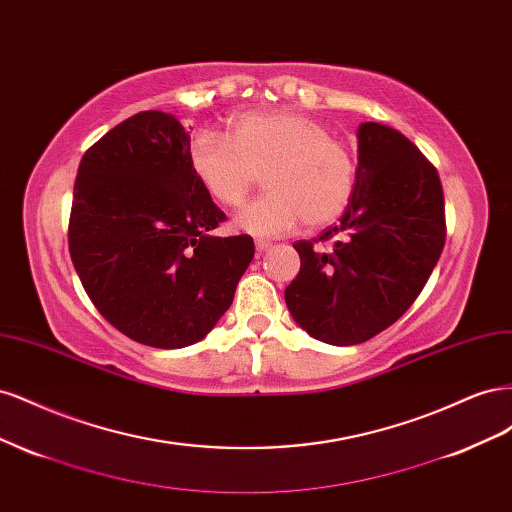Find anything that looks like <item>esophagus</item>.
Masks as SVG:
<instances>
[{"instance_id":"34e87169","label":"esophagus","mask_w":512,"mask_h":512,"mask_svg":"<svg viewBox=\"0 0 512 512\" xmlns=\"http://www.w3.org/2000/svg\"><path fill=\"white\" fill-rule=\"evenodd\" d=\"M267 250H271V243L258 239V241H256V252H258V254H265Z\"/></svg>"}]
</instances>
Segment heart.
Masks as SVG:
<instances>
[{"mask_svg":"<svg viewBox=\"0 0 512 512\" xmlns=\"http://www.w3.org/2000/svg\"><path fill=\"white\" fill-rule=\"evenodd\" d=\"M188 162L205 192L224 207H237L268 173L265 196L245 205L235 228L252 237H282L303 220L307 228L333 224L356 188L352 149L331 136L322 121L297 113H241L228 136L200 132Z\"/></svg>","mask_w":512,"mask_h":512,"instance_id":"b5f03b06","label":"heart"}]
</instances>
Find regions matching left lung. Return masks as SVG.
<instances>
[{
  "instance_id": "obj_1",
  "label": "left lung",
  "mask_w": 512,
  "mask_h": 512,
  "mask_svg": "<svg viewBox=\"0 0 512 512\" xmlns=\"http://www.w3.org/2000/svg\"><path fill=\"white\" fill-rule=\"evenodd\" d=\"M356 188L337 226L297 241L301 271L286 286L299 327L331 346L367 342L404 316L442 254L444 194L438 170L382 123L356 130ZM331 240L327 251L314 246Z\"/></svg>"
}]
</instances>
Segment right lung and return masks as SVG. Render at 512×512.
<instances>
[{"mask_svg":"<svg viewBox=\"0 0 512 512\" xmlns=\"http://www.w3.org/2000/svg\"><path fill=\"white\" fill-rule=\"evenodd\" d=\"M190 134L162 111L121 121L85 151L68 245L98 312L138 344L192 346L218 324L254 258L194 177Z\"/></svg>","mask_w":512,"mask_h":512,"instance_id":"obj_1","label":"right lung"}]
</instances>
